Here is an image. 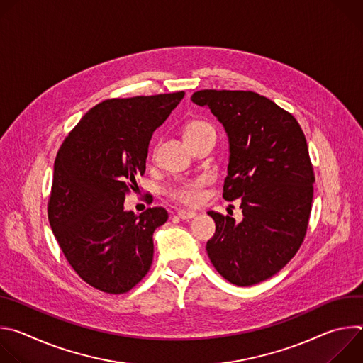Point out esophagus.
I'll return each mask as SVG.
<instances>
[{
    "mask_svg": "<svg viewBox=\"0 0 363 363\" xmlns=\"http://www.w3.org/2000/svg\"><path fill=\"white\" fill-rule=\"evenodd\" d=\"M195 216H196V213H194V211H186V210L178 211V217H179L181 220H191V218H194Z\"/></svg>",
    "mask_w": 363,
    "mask_h": 363,
    "instance_id": "esophagus-1",
    "label": "esophagus"
}]
</instances>
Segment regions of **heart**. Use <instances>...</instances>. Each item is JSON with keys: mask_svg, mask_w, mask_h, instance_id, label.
<instances>
[{"mask_svg": "<svg viewBox=\"0 0 363 363\" xmlns=\"http://www.w3.org/2000/svg\"><path fill=\"white\" fill-rule=\"evenodd\" d=\"M206 128H211L206 122H202V121L191 122L185 129V136H188L191 133H195L198 130L206 129ZM206 184H208V178H206V177H198V178H194V179H188V181L182 182L181 185H178L172 191V196L178 202L185 203V205H191V206L199 205L205 198L203 188H205Z\"/></svg>", "mask_w": 363, "mask_h": 363, "instance_id": "heart-1", "label": "heart"}]
</instances>
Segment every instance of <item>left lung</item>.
<instances>
[{"label": "left lung", "mask_w": 363, "mask_h": 363, "mask_svg": "<svg viewBox=\"0 0 363 363\" xmlns=\"http://www.w3.org/2000/svg\"><path fill=\"white\" fill-rule=\"evenodd\" d=\"M223 123L230 143L223 196L240 198L242 221L208 211L216 234L206 252L235 286L280 272L300 248L312 210L315 174L294 116L270 99L244 90H199L191 96Z\"/></svg>", "instance_id": "obj_1"}]
</instances>
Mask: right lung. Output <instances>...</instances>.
Returning <instances> with one entry per match:
<instances>
[{"label": "right lung", "mask_w": 363, "mask_h": 363, "mask_svg": "<svg viewBox=\"0 0 363 363\" xmlns=\"http://www.w3.org/2000/svg\"><path fill=\"white\" fill-rule=\"evenodd\" d=\"M184 91L109 99L91 108L62 143L55 161L48 221L73 270L91 287L122 294L149 272L162 206L136 216L126 194L145 174L153 132Z\"/></svg>", "instance_id": "1"}]
</instances>
